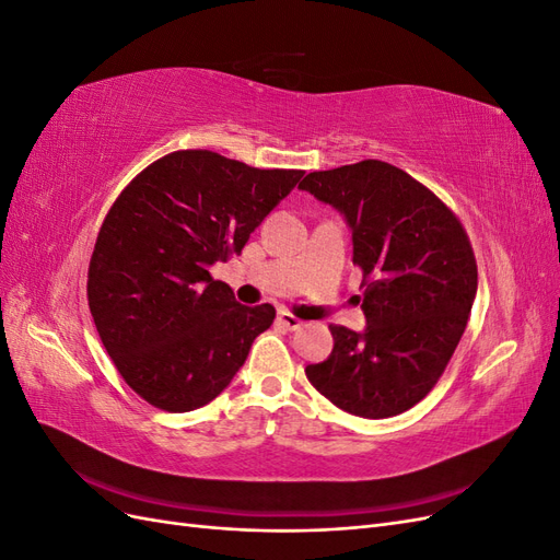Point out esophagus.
Here are the masks:
<instances>
[{"label":"esophagus","instance_id":"obj_1","mask_svg":"<svg viewBox=\"0 0 560 560\" xmlns=\"http://www.w3.org/2000/svg\"><path fill=\"white\" fill-rule=\"evenodd\" d=\"M278 325H282L284 329H290V331H296V329L303 327V322L296 315H292V313L278 311Z\"/></svg>","mask_w":560,"mask_h":560}]
</instances>
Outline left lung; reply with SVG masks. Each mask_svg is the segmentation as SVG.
Instances as JSON below:
<instances>
[{
    "instance_id": "obj_1",
    "label": "left lung",
    "mask_w": 560,
    "mask_h": 560,
    "mask_svg": "<svg viewBox=\"0 0 560 560\" xmlns=\"http://www.w3.org/2000/svg\"><path fill=\"white\" fill-rule=\"evenodd\" d=\"M343 214L362 268L366 327H331L334 350L306 376L338 409L389 418L425 397L455 352L477 296V261L457 217L411 175L362 161L303 177Z\"/></svg>"
}]
</instances>
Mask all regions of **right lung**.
I'll return each mask as SVG.
<instances>
[{
	"label": "right lung",
	"instance_id": "right-lung-1",
	"mask_svg": "<svg viewBox=\"0 0 560 560\" xmlns=\"http://www.w3.org/2000/svg\"><path fill=\"white\" fill-rule=\"evenodd\" d=\"M303 171H259L206 149L151 163L116 198L89 268V306L118 374L156 409L210 404L276 308L243 306L210 266L241 254Z\"/></svg>",
	"mask_w": 560,
	"mask_h": 560
}]
</instances>
